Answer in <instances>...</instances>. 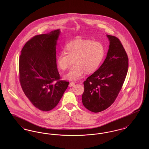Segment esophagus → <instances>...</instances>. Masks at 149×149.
<instances>
[{
  "label": "esophagus",
  "instance_id": "esophagus-1",
  "mask_svg": "<svg viewBox=\"0 0 149 149\" xmlns=\"http://www.w3.org/2000/svg\"><path fill=\"white\" fill-rule=\"evenodd\" d=\"M75 83H74V82H70V84H69V86L70 87H71V86H74V85H75Z\"/></svg>",
  "mask_w": 149,
  "mask_h": 149
}]
</instances>
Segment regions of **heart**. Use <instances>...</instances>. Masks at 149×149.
<instances>
[{
    "label": "heart",
    "instance_id": "1",
    "mask_svg": "<svg viewBox=\"0 0 149 149\" xmlns=\"http://www.w3.org/2000/svg\"><path fill=\"white\" fill-rule=\"evenodd\" d=\"M65 51L58 54L57 65L59 69L65 70L73 60L75 65L64 76L65 79L71 81L80 79L85 71L87 74L94 72L98 68L104 55L103 45L90 40L79 39L69 43Z\"/></svg>",
    "mask_w": 149,
    "mask_h": 149
}]
</instances>
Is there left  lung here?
Wrapping results in <instances>:
<instances>
[{"instance_id": "obj_1", "label": "left lung", "mask_w": 149, "mask_h": 149, "mask_svg": "<svg viewBox=\"0 0 149 149\" xmlns=\"http://www.w3.org/2000/svg\"><path fill=\"white\" fill-rule=\"evenodd\" d=\"M110 41L106 58L99 69L84 81L82 102L98 113L111 106L120 92L127 74L128 57L120 40L107 35Z\"/></svg>"}]
</instances>
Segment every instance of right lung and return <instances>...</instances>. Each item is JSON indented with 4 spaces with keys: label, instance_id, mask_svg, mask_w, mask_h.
I'll return each instance as SVG.
<instances>
[{
    "label": "right lung",
    "instance_id": "1",
    "mask_svg": "<svg viewBox=\"0 0 149 149\" xmlns=\"http://www.w3.org/2000/svg\"><path fill=\"white\" fill-rule=\"evenodd\" d=\"M60 30L33 36L21 51L19 79L32 104L42 111L54 109L62 98L69 81L60 80L56 65V45Z\"/></svg>",
    "mask_w": 149,
    "mask_h": 149
}]
</instances>
